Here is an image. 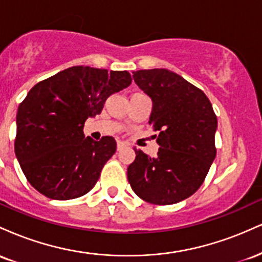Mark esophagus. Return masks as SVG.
Wrapping results in <instances>:
<instances>
[{"label": "esophagus", "mask_w": 262, "mask_h": 262, "mask_svg": "<svg viewBox=\"0 0 262 262\" xmlns=\"http://www.w3.org/2000/svg\"><path fill=\"white\" fill-rule=\"evenodd\" d=\"M125 146H127V144H125L124 141H121V140H119L118 143H117V150H122V149H124Z\"/></svg>", "instance_id": "34e87169"}]
</instances>
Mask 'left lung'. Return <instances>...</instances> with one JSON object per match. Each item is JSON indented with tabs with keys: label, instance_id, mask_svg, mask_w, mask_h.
I'll return each instance as SVG.
<instances>
[{
	"label": "left lung",
	"instance_id": "1",
	"mask_svg": "<svg viewBox=\"0 0 262 262\" xmlns=\"http://www.w3.org/2000/svg\"><path fill=\"white\" fill-rule=\"evenodd\" d=\"M152 101L149 124L159 132L158 156L141 150L128 166V181L137 196L159 206L186 200L201 187L217 149V116L202 90L166 69L133 73Z\"/></svg>",
	"mask_w": 262,
	"mask_h": 262
}]
</instances>
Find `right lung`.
<instances>
[{
  "label": "right lung",
  "mask_w": 262,
  "mask_h": 262,
  "mask_svg": "<svg viewBox=\"0 0 262 262\" xmlns=\"http://www.w3.org/2000/svg\"><path fill=\"white\" fill-rule=\"evenodd\" d=\"M130 82L128 71L73 66L32 87L18 107L14 152L38 192L65 201L91 191L117 143L85 138L83 125Z\"/></svg>",
  "instance_id": "obj_1"
}]
</instances>
